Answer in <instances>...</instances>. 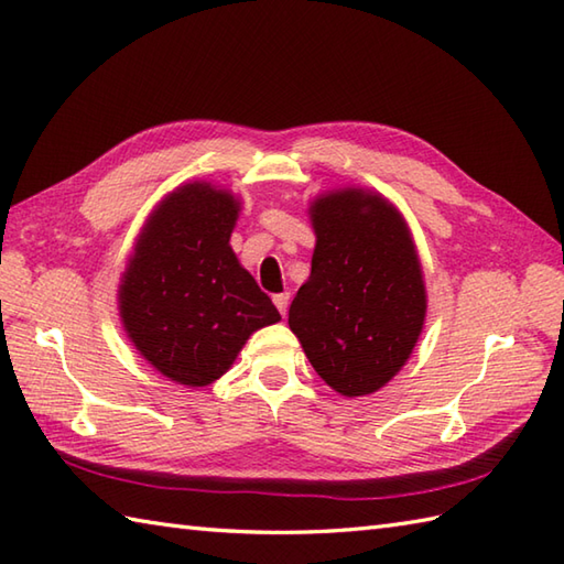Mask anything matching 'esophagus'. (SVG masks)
Returning a JSON list of instances; mask_svg holds the SVG:
<instances>
[{"label": "esophagus", "mask_w": 564, "mask_h": 564, "mask_svg": "<svg viewBox=\"0 0 564 564\" xmlns=\"http://www.w3.org/2000/svg\"><path fill=\"white\" fill-rule=\"evenodd\" d=\"M289 303H291V293H275L273 295V305L279 307V313L285 317V313H289Z\"/></svg>", "instance_id": "34e87169"}]
</instances>
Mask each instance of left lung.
I'll use <instances>...</instances> for the list:
<instances>
[{"label": "left lung", "mask_w": 564, "mask_h": 564, "mask_svg": "<svg viewBox=\"0 0 564 564\" xmlns=\"http://www.w3.org/2000/svg\"><path fill=\"white\" fill-rule=\"evenodd\" d=\"M313 271L289 325L329 388L358 398L386 386L422 334V267L402 215L386 198L344 188L313 203Z\"/></svg>", "instance_id": "8db88e82"}]
</instances>
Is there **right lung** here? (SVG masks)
I'll return each instance as SVG.
<instances>
[{"instance_id":"1","label":"right lung","mask_w":564,"mask_h":564,"mask_svg":"<svg viewBox=\"0 0 564 564\" xmlns=\"http://www.w3.org/2000/svg\"><path fill=\"white\" fill-rule=\"evenodd\" d=\"M237 210L210 184L174 191L150 215L118 291L135 349L188 388L218 380L251 332L281 319L230 247Z\"/></svg>"}]
</instances>
